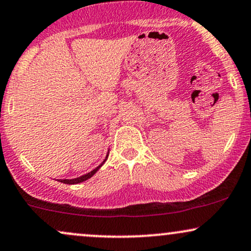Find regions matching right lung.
<instances>
[{
  "label": "right lung",
  "instance_id": "right-lung-1",
  "mask_svg": "<svg viewBox=\"0 0 251 251\" xmlns=\"http://www.w3.org/2000/svg\"><path fill=\"white\" fill-rule=\"evenodd\" d=\"M107 156H108V152H107V154H106V156H105L104 161H102V162H101V164L98 166V167H96V168H95V170H92L91 172H89V173H86V174L81 175V176L75 177V179H58V181H59V182L66 183V185H77V183L84 182V181L89 180V179H90V177H92V176H93V175H95V174L97 173V172H98V170H99V168H100V167H101V166H102V165H104V162H105V161H106Z\"/></svg>",
  "mask_w": 251,
  "mask_h": 251
}]
</instances>
